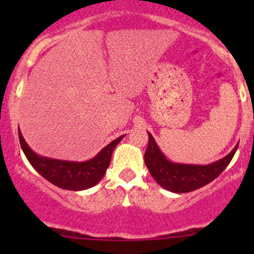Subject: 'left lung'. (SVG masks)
<instances>
[{
  "label": "left lung",
  "instance_id": "obj_1",
  "mask_svg": "<svg viewBox=\"0 0 254 254\" xmlns=\"http://www.w3.org/2000/svg\"><path fill=\"white\" fill-rule=\"evenodd\" d=\"M145 152V165L152 178L166 190L172 193H189L206 186L222 173L236 153L238 143L229 155L209 165L178 163L168 160L150 132Z\"/></svg>",
  "mask_w": 254,
  "mask_h": 254
}]
</instances>
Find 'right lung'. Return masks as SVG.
Listing matches in <instances>:
<instances>
[{
	"label": "right lung",
	"mask_w": 254,
	"mask_h": 254,
	"mask_svg": "<svg viewBox=\"0 0 254 254\" xmlns=\"http://www.w3.org/2000/svg\"><path fill=\"white\" fill-rule=\"evenodd\" d=\"M18 136H19V142L25 157L40 176L44 177L47 181L59 188L77 191L92 188L103 178L111 163L113 151L125 135L113 140L106 147L102 148L93 158L83 161V162L56 160V158L40 156L34 152L25 142L20 130H18Z\"/></svg>",
	"instance_id": "1"
}]
</instances>
